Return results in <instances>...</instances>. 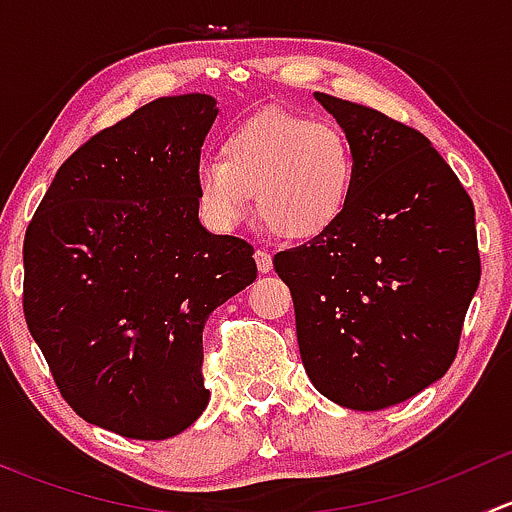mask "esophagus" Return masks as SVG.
I'll use <instances>...</instances> for the list:
<instances>
[{"mask_svg":"<svg viewBox=\"0 0 512 512\" xmlns=\"http://www.w3.org/2000/svg\"><path fill=\"white\" fill-rule=\"evenodd\" d=\"M255 262H257V270H260L262 275H267V272L272 270V255L267 250H262V247H257L255 250Z\"/></svg>","mask_w":512,"mask_h":512,"instance_id":"1","label":"esophagus"}]
</instances>
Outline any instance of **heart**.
Wrapping results in <instances>:
<instances>
[{"mask_svg":"<svg viewBox=\"0 0 512 512\" xmlns=\"http://www.w3.org/2000/svg\"><path fill=\"white\" fill-rule=\"evenodd\" d=\"M195 185L200 213L215 230H235L255 195L257 215L275 235L307 242L342 220L354 193V153L332 123L260 113L225 133Z\"/></svg>","mask_w":512,"mask_h":512,"instance_id":"b5f03b06","label":"heart"}]
</instances>
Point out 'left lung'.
Instances as JSON below:
<instances>
[{"label":"left lung","instance_id":"left-lung-1","mask_svg":"<svg viewBox=\"0 0 512 512\" xmlns=\"http://www.w3.org/2000/svg\"><path fill=\"white\" fill-rule=\"evenodd\" d=\"M354 153V193L324 235L277 252L314 389L354 411L401 404L451 369L480 282L476 210L423 133L314 94Z\"/></svg>","mask_w":512,"mask_h":512}]
</instances>
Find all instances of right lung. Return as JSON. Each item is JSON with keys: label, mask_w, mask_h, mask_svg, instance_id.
I'll list each match as a JSON object with an SVG mask.
<instances>
[{"label": "right lung", "mask_w": 512, "mask_h": 512, "mask_svg": "<svg viewBox=\"0 0 512 512\" xmlns=\"http://www.w3.org/2000/svg\"><path fill=\"white\" fill-rule=\"evenodd\" d=\"M218 108L163 96L56 170L24 235V317L84 421L163 441L198 421L203 327L255 282L252 245L198 220L200 148Z\"/></svg>", "instance_id": "right-lung-1"}]
</instances>
